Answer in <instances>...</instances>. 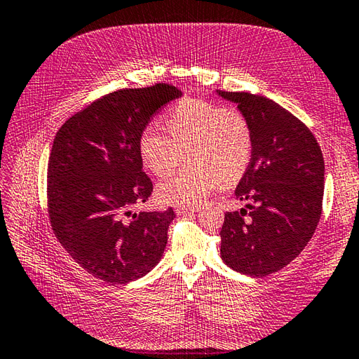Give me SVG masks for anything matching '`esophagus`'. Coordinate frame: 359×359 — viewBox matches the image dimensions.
I'll list each match as a JSON object with an SVG mask.
<instances>
[{
    "instance_id": "1",
    "label": "esophagus",
    "mask_w": 359,
    "mask_h": 359,
    "mask_svg": "<svg viewBox=\"0 0 359 359\" xmlns=\"http://www.w3.org/2000/svg\"><path fill=\"white\" fill-rule=\"evenodd\" d=\"M199 210V205H179V207H175V211H177L179 215H187V212H194Z\"/></svg>"
}]
</instances>
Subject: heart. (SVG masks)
I'll return each mask as SVG.
<instances>
[{
	"label": "heart",
	"instance_id": "1",
	"mask_svg": "<svg viewBox=\"0 0 359 359\" xmlns=\"http://www.w3.org/2000/svg\"><path fill=\"white\" fill-rule=\"evenodd\" d=\"M166 134L148 126L139 140L143 166L157 177L170 174L188 152L191 166L158 185L165 203L194 205L245 175L253 157V126L239 109L207 100H185L166 114Z\"/></svg>",
	"mask_w": 359,
	"mask_h": 359
}]
</instances>
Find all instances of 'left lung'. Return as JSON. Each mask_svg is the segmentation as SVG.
<instances>
[{
	"instance_id": "8db88e82",
	"label": "left lung",
	"mask_w": 359,
	"mask_h": 359,
	"mask_svg": "<svg viewBox=\"0 0 359 359\" xmlns=\"http://www.w3.org/2000/svg\"><path fill=\"white\" fill-rule=\"evenodd\" d=\"M217 95L238 104L253 126V157L234 196L247 205L230 211L220 230V256L248 276H269L299 256L323 211L324 157L310 129L262 95Z\"/></svg>"
}]
</instances>
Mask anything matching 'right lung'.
<instances>
[{
	"instance_id": "add662e5",
	"label": "right lung",
	"mask_w": 359,
	"mask_h": 359,
	"mask_svg": "<svg viewBox=\"0 0 359 359\" xmlns=\"http://www.w3.org/2000/svg\"><path fill=\"white\" fill-rule=\"evenodd\" d=\"M179 97L182 90L165 83L120 89L58 129L48 165L50 225L69 256L97 279L126 284L163 256L172 208L139 215L131 208L152 193L142 171L140 135L152 116Z\"/></svg>"
}]
</instances>
